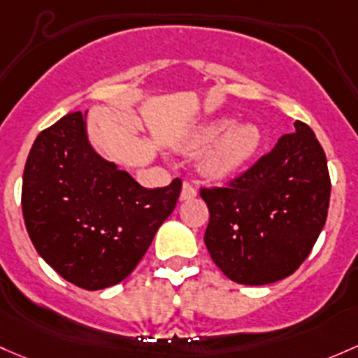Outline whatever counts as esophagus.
<instances>
[{"label": "esophagus", "mask_w": 358, "mask_h": 358, "mask_svg": "<svg viewBox=\"0 0 358 358\" xmlns=\"http://www.w3.org/2000/svg\"><path fill=\"white\" fill-rule=\"evenodd\" d=\"M195 195H197V189L190 182H183L182 192H180V201H190Z\"/></svg>", "instance_id": "34e87169"}]
</instances>
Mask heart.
Segmentation results:
<instances>
[{"mask_svg": "<svg viewBox=\"0 0 358 358\" xmlns=\"http://www.w3.org/2000/svg\"><path fill=\"white\" fill-rule=\"evenodd\" d=\"M217 139L206 157V169L214 176L235 173L254 157L261 145V130L252 123H238L231 127V120L220 118L208 123L195 135L197 148H208Z\"/></svg>", "mask_w": 358, "mask_h": 358, "instance_id": "obj_1", "label": "heart"}]
</instances>
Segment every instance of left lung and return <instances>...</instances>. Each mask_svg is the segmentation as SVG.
<instances>
[{
	"instance_id": "1",
	"label": "left lung",
	"mask_w": 358,
	"mask_h": 358,
	"mask_svg": "<svg viewBox=\"0 0 358 358\" xmlns=\"http://www.w3.org/2000/svg\"><path fill=\"white\" fill-rule=\"evenodd\" d=\"M324 149L303 122L227 187L201 189L209 208L210 259L240 285L289 276L310 254L328 217Z\"/></svg>"
}]
</instances>
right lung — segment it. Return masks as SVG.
Here are the masks:
<instances>
[{
	"label": "right lung",
	"mask_w": 358,
	"mask_h": 358,
	"mask_svg": "<svg viewBox=\"0 0 358 358\" xmlns=\"http://www.w3.org/2000/svg\"><path fill=\"white\" fill-rule=\"evenodd\" d=\"M182 180L144 189L94 152L80 111L34 141L22 182V213L34 247L62 278L84 289L120 283L173 213Z\"/></svg>",
	"instance_id": "1"
}]
</instances>
